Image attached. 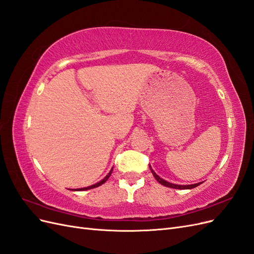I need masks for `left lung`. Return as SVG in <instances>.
Instances as JSON below:
<instances>
[{"label":"left lung","instance_id":"1","mask_svg":"<svg viewBox=\"0 0 254 254\" xmlns=\"http://www.w3.org/2000/svg\"><path fill=\"white\" fill-rule=\"evenodd\" d=\"M149 168H150V171H151V173H152V175H153V177H155L156 178V180L160 183V184H162V186H164V187H167V188H172V189H179V190H190V189H194V188H196V187H198V186H200V184L202 183V182H199V183H195V184H189V186H179V184H174V183H170V182H167V181H165V180H163L162 178H160V177L152 171V168H151V166H149Z\"/></svg>","mask_w":254,"mask_h":254}]
</instances>
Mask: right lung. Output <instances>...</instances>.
I'll list each match as a JSON object with an SVG mask.
<instances>
[{
	"label": "right lung",
	"instance_id": "obj_1",
	"mask_svg": "<svg viewBox=\"0 0 254 254\" xmlns=\"http://www.w3.org/2000/svg\"><path fill=\"white\" fill-rule=\"evenodd\" d=\"M111 174H112V170L110 171V173L107 175L105 178L103 179V180H101L99 182H97V183H95V184H93V186H91V187H88V188H81V189H75V190H91V189H94V188H97V187H99V186H102V184H104L107 180L109 179V177L111 176Z\"/></svg>",
	"mask_w": 254,
	"mask_h": 254
}]
</instances>
